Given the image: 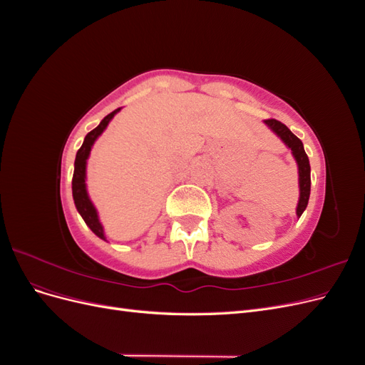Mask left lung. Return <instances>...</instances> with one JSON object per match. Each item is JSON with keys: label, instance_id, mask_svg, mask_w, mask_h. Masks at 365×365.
I'll return each mask as SVG.
<instances>
[{"label": "left lung", "instance_id": "1", "mask_svg": "<svg viewBox=\"0 0 365 365\" xmlns=\"http://www.w3.org/2000/svg\"><path fill=\"white\" fill-rule=\"evenodd\" d=\"M264 123H267L275 132V134L282 138L284 145L292 150V155L298 164V185H300V200H298V205H297V216L300 217L307 207L309 195H311V164H309V158L304 152L303 143L300 138L295 137L288 129V126H284L282 121L269 118V120H264Z\"/></svg>", "mask_w": 365, "mask_h": 365}]
</instances>
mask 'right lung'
Instances as JSON below:
<instances>
[{
	"mask_svg": "<svg viewBox=\"0 0 365 365\" xmlns=\"http://www.w3.org/2000/svg\"><path fill=\"white\" fill-rule=\"evenodd\" d=\"M118 111H120V108L115 109V111H113L111 114H108L101 121V125H98L96 129H93L91 132H88L85 140H83V145L76 153L74 173H73V200H74L77 212L81 213V216L85 220V224L91 228L93 233L101 239H103V240H106L103 227L101 224V220H98L97 210L93 205L90 196H88V192H86V184H85V180H86V160H88V157H90V152H91L94 141L106 129L109 121L113 120V117Z\"/></svg>",
	"mask_w": 365,
	"mask_h": 365,
	"instance_id": "add662e5",
	"label": "right lung"
}]
</instances>
